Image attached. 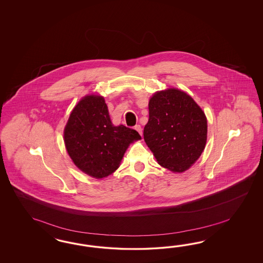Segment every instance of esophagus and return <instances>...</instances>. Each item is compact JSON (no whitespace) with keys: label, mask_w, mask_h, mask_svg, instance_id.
I'll use <instances>...</instances> for the list:
<instances>
[{"label":"esophagus","mask_w":263,"mask_h":263,"mask_svg":"<svg viewBox=\"0 0 263 263\" xmlns=\"http://www.w3.org/2000/svg\"><path fill=\"white\" fill-rule=\"evenodd\" d=\"M135 129L139 132L140 135L143 136V129L141 127V125H136Z\"/></svg>","instance_id":"obj_1"}]
</instances>
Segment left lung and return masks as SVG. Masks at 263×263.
<instances>
[{"instance_id": "left-lung-1", "label": "left lung", "mask_w": 263, "mask_h": 263, "mask_svg": "<svg viewBox=\"0 0 263 263\" xmlns=\"http://www.w3.org/2000/svg\"><path fill=\"white\" fill-rule=\"evenodd\" d=\"M148 111L144 142L162 167L183 173L199 159L205 147L204 112L191 96L177 88L155 92Z\"/></svg>"}]
</instances>
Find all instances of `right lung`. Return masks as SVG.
<instances>
[{
    "label": "right lung",
    "mask_w": 263,
    "mask_h": 263,
    "mask_svg": "<svg viewBox=\"0 0 263 263\" xmlns=\"http://www.w3.org/2000/svg\"><path fill=\"white\" fill-rule=\"evenodd\" d=\"M64 138L73 163L97 179L112 174L129 144L142 139L134 129L111 123L107 104L100 96L80 100L64 127Z\"/></svg>",
    "instance_id": "add662e5"
}]
</instances>
